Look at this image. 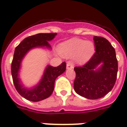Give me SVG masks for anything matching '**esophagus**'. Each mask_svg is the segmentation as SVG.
<instances>
[{"mask_svg": "<svg viewBox=\"0 0 127 127\" xmlns=\"http://www.w3.org/2000/svg\"><path fill=\"white\" fill-rule=\"evenodd\" d=\"M66 68H67V69H73L74 65L70 62H68L66 64Z\"/></svg>", "mask_w": 127, "mask_h": 127, "instance_id": "esophagus-1", "label": "esophagus"}]
</instances>
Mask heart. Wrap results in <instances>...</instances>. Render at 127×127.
<instances>
[{"mask_svg":"<svg viewBox=\"0 0 127 127\" xmlns=\"http://www.w3.org/2000/svg\"><path fill=\"white\" fill-rule=\"evenodd\" d=\"M59 52L65 57L76 55L77 61L84 63L90 59L94 53V46L92 42L82 39L72 38L62 43L59 46Z\"/></svg>","mask_w":127,"mask_h":127,"instance_id":"obj_1","label":"heart"}]
</instances>
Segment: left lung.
Instances as JSON below:
<instances>
[{
  "instance_id": "8db88e82",
  "label": "left lung",
  "mask_w": 127,
  "mask_h": 127,
  "mask_svg": "<svg viewBox=\"0 0 127 127\" xmlns=\"http://www.w3.org/2000/svg\"><path fill=\"white\" fill-rule=\"evenodd\" d=\"M95 53L82 66L75 67L74 89L77 94L88 98L105 96L114 88L118 73L116 51L110 42L102 37H94ZM100 63L102 65L95 69Z\"/></svg>"
}]
</instances>
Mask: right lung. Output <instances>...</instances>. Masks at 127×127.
I'll use <instances>...</instances> for the list:
<instances>
[{
  "mask_svg": "<svg viewBox=\"0 0 127 127\" xmlns=\"http://www.w3.org/2000/svg\"><path fill=\"white\" fill-rule=\"evenodd\" d=\"M56 35V33H38L25 38L15 48L11 63V75L13 84L19 94L30 101L37 102L51 96L54 90L55 81L57 76L65 72L66 64L63 62L57 67L48 65L40 82L35 87L29 90L23 87L18 78L21 62L28 51L33 48L46 46L51 48L48 42L55 38Z\"/></svg>",
  "mask_w": 127,
  "mask_h": 127,
  "instance_id": "add662e5",
  "label": "right lung"
}]
</instances>
